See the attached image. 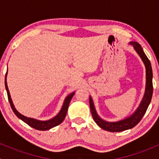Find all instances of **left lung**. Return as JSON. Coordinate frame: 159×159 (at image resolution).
Listing matches in <instances>:
<instances>
[{"mask_svg":"<svg viewBox=\"0 0 159 159\" xmlns=\"http://www.w3.org/2000/svg\"><path fill=\"white\" fill-rule=\"evenodd\" d=\"M129 44H131V45L134 47L136 52L140 56L142 61L145 64V69H146V84H145V94H144L143 98H142L140 105L138 107L137 109L135 110V111L130 117H128V118L121 120V121H115V122L106 121L98 116V115L96 112L95 108H94L92 98H91V97L89 98L90 108H91V115H92L94 121L102 129L105 130V131H111V132H119V131H125V130L132 129L136 125L139 124V122L142 120V117L144 116V115L146 112L147 108H148L151 100H152V93H153L152 69L150 61L148 60L147 56L145 55L143 49H142V48L141 47V45L139 43L131 41V42L129 43Z\"/></svg>","mask_w":159,"mask_h":159,"instance_id":"1","label":"left lung"}]
</instances>
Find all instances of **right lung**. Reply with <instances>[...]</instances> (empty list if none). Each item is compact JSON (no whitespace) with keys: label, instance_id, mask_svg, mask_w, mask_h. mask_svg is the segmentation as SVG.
<instances>
[{"label":"right lung","instance_id":"add662e5","mask_svg":"<svg viewBox=\"0 0 159 159\" xmlns=\"http://www.w3.org/2000/svg\"><path fill=\"white\" fill-rule=\"evenodd\" d=\"M7 73H6V76H5V88H6V91H7V97H8V100L9 102H10V105L11 108H12L13 111L14 113L20 119H21L24 122H25L26 124H28V125L30 126V127L34 128V129L37 130H40V131H46V130H49L52 128L55 127V126L58 125H60L62 121H64L65 119V116L67 115V111H68V106H69V104L70 100H71L72 97L75 94V92H72L71 94H70L69 95H68L66 97V98L65 99V102H64L63 105L61 107V109L60 110L59 113L56 115L55 117H54L53 118L50 120H47V121H40V120H37L34 119V118H28V117L25 116V115H21L20 113H19L16 108H14V105L13 104L12 100H11V94L10 92H9L8 88H7V81H6V78H7Z\"/></svg>","mask_w":159,"mask_h":159}]
</instances>
